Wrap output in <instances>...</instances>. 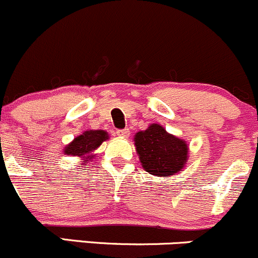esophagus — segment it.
<instances>
[{
  "label": "esophagus",
  "instance_id": "obj_1",
  "mask_svg": "<svg viewBox=\"0 0 258 258\" xmlns=\"http://www.w3.org/2000/svg\"><path fill=\"white\" fill-rule=\"evenodd\" d=\"M116 134H117V136L118 137H122V138H127L130 136V131L127 128H124V130H118L117 132H116Z\"/></svg>",
  "mask_w": 258,
  "mask_h": 258
}]
</instances>
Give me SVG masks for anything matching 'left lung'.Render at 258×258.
<instances>
[{"label":"left lung","mask_w":258,"mask_h":258,"mask_svg":"<svg viewBox=\"0 0 258 258\" xmlns=\"http://www.w3.org/2000/svg\"><path fill=\"white\" fill-rule=\"evenodd\" d=\"M134 141L141 165L154 177L177 174L188 162L186 141L167 132L158 123H152L145 131L137 132Z\"/></svg>","instance_id":"left-lung-1"}]
</instances>
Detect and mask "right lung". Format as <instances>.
<instances>
[{
    "label": "right lung",
    "mask_w": 258,
    "mask_h": 258,
    "mask_svg": "<svg viewBox=\"0 0 258 258\" xmlns=\"http://www.w3.org/2000/svg\"><path fill=\"white\" fill-rule=\"evenodd\" d=\"M108 138V134L104 130H88L65 146L63 152L67 156L79 157L81 159L80 164L86 165L96 157L95 151Z\"/></svg>",
    "instance_id": "obj_1"
}]
</instances>
